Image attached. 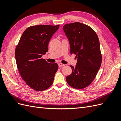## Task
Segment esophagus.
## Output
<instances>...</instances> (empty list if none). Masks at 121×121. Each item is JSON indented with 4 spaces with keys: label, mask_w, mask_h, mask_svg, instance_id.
Wrapping results in <instances>:
<instances>
[{
    "label": "esophagus",
    "mask_w": 121,
    "mask_h": 121,
    "mask_svg": "<svg viewBox=\"0 0 121 121\" xmlns=\"http://www.w3.org/2000/svg\"><path fill=\"white\" fill-rule=\"evenodd\" d=\"M64 65H65V64H62V63H58V66H59V67H62V66H63Z\"/></svg>",
    "instance_id": "1"
}]
</instances>
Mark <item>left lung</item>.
Segmentation results:
<instances>
[{
    "mask_svg": "<svg viewBox=\"0 0 121 121\" xmlns=\"http://www.w3.org/2000/svg\"><path fill=\"white\" fill-rule=\"evenodd\" d=\"M69 39L70 54L77 58L75 67L70 65L72 73L66 82L74 88L82 89L90 85L95 78L102 63L100 42L92 28L78 22L66 24L63 27Z\"/></svg>",
    "mask_w": 121,
    "mask_h": 121,
    "instance_id": "obj_1",
    "label": "left lung"
}]
</instances>
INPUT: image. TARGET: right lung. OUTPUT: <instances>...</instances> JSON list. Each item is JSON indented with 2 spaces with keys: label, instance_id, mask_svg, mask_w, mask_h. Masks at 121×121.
Instances as JSON below:
<instances>
[{
  "label": "right lung",
  "instance_id": "obj_1",
  "mask_svg": "<svg viewBox=\"0 0 121 121\" xmlns=\"http://www.w3.org/2000/svg\"><path fill=\"white\" fill-rule=\"evenodd\" d=\"M59 25L30 26L23 33L15 49L17 69L26 85L34 90L43 91L52 85L57 72V63L41 58L48 52V44Z\"/></svg>",
  "mask_w": 121,
  "mask_h": 121
}]
</instances>
